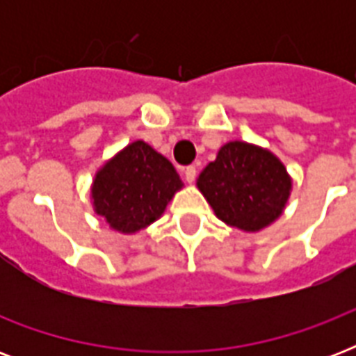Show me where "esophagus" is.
I'll use <instances>...</instances> for the list:
<instances>
[{
	"instance_id": "esophagus-1",
	"label": "esophagus",
	"mask_w": 356,
	"mask_h": 356,
	"mask_svg": "<svg viewBox=\"0 0 356 356\" xmlns=\"http://www.w3.org/2000/svg\"><path fill=\"white\" fill-rule=\"evenodd\" d=\"M195 175H197V170H195V166L184 168V179H186V183H194Z\"/></svg>"
}]
</instances>
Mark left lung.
Listing matches in <instances>:
<instances>
[{
    "label": "left lung",
    "mask_w": 356,
    "mask_h": 356,
    "mask_svg": "<svg viewBox=\"0 0 356 356\" xmlns=\"http://www.w3.org/2000/svg\"><path fill=\"white\" fill-rule=\"evenodd\" d=\"M197 188L222 222L257 233L282 214L292 179L271 151L234 140L200 173Z\"/></svg>",
    "instance_id": "8db88e82"
}]
</instances>
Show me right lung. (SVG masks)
<instances>
[{
    "label": "right lung",
    "instance_id": "1",
    "mask_svg": "<svg viewBox=\"0 0 356 356\" xmlns=\"http://www.w3.org/2000/svg\"><path fill=\"white\" fill-rule=\"evenodd\" d=\"M181 188L183 181L172 162L136 140L99 168L92 203L114 231L133 234L156 222Z\"/></svg>",
    "mask_w": 356,
    "mask_h": 356
}]
</instances>
